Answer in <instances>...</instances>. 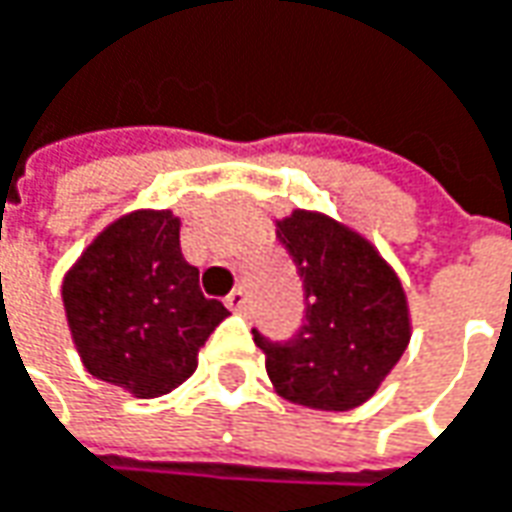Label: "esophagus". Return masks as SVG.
Returning a JSON list of instances; mask_svg holds the SVG:
<instances>
[{
  "label": "esophagus",
  "mask_w": 512,
  "mask_h": 512,
  "mask_svg": "<svg viewBox=\"0 0 512 512\" xmlns=\"http://www.w3.org/2000/svg\"><path fill=\"white\" fill-rule=\"evenodd\" d=\"M226 306H229L232 312H237V315H243V312H246V306H249V298H246V289H243V286H237L232 295L226 298Z\"/></svg>",
  "instance_id": "1"
}]
</instances>
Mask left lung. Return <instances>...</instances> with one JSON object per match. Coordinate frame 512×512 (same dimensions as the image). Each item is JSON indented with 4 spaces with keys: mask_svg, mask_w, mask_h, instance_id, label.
Here are the masks:
<instances>
[{
    "mask_svg": "<svg viewBox=\"0 0 512 512\" xmlns=\"http://www.w3.org/2000/svg\"><path fill=\"white\" fill-rule=\"evenodd\" d=\"M275 234L303 280V326L289 341L252 329L275 392L309 410L361 407L410 344L398 275L367 237L329 214L295 209Z\"/></svg>",
    "mask_w": 512,
    "mask_h": 512,
    "instance_id": "left-lung-1",
    "label": "left lung"
}]
</instances>
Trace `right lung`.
<instances>
[{
	"mask_svg": "<svg viewBox=\"0 0 512 512\" xmlns=\"http://www.w3.org/2000/svg\"><path fill=\"white\" fill-rule=\"evenodd\" d=\"M62 303L82 367L134 398H160L191 378L200 346L229 315L200 292L168 209L105 226L68 269Z\"/></svg>",
	"mask_w": 512,
	"mask_h": 512,
	"instance_id": "add662e5",
	"label": "right lung"
}]
</instances>
